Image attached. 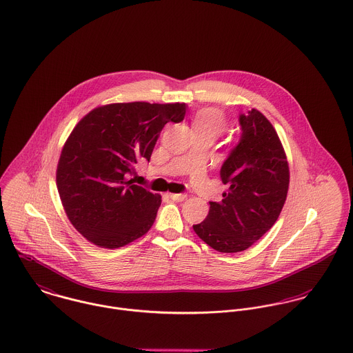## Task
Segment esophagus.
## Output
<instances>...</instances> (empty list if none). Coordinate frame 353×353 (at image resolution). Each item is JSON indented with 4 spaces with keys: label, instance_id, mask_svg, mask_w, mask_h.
Instances as JSON below:
<instances>
[{
    "label": "esophagus",
    "instance_id": "esophagus-1",
    "mask_svg": "<svg viewBox=\"0 0 353 353\" xmlns=\"http://www.w3.org/2000/svg\"><path fill=\"white\" fill-rule=\"evenodd\" d=\"M170 199L172 201H176V202H183L185 198H187V194H169Z\"/></svg>",
    "mask_w": 353,
    "mask_h": 353
}]
</instances>
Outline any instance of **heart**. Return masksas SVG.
<instances>
[{
	"instance_id": "obj_1",
	"label": "heart",
	"mask_w": 353,
	"mask_h": 353,
	"mask_svg": "<svg viewBox=\"0 0 353 353\" xmlns=\"http://www.w3.org/2000/svg\"><path fill=\"white\" fill-rule=\"evenodd\" d=\"M192 125L195 132L199 134H212L218 137L226 127L225 114L214 108H205L195 113L192 119Z\"/></svg>"
}]
</instances>
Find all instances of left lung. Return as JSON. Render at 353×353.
<instances>
[{"label":"left lung","mask_w":353,"mask_h":353,"mask_svg":"<svg viewBox=\"0 0 353 353\" xmlns=\"http://www.w3.org/2000/svg\"><path fill=\"white\" fill-rule=\"evenodd\" d=\"M241 137L221 166L228 185L222 201L210 202L195 233L215 251L240 252L279 219L289 187V166L280 138L256 109L239 116Z\"/></svg>","instance_id":"obj_1"}]
</instances>
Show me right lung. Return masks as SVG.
<instances>
[{"label":"right lung","mask_w":353,"mask_h":353,"mask_svg":"<svg viewBox=\"0 0 353 353\" xmlns=\"http://www.w3.org/2000/svg\"><path fill=\"white\" fill-rule=\"evenodd\" d=\"M185 103H112L84 116L65 141L57 188L72 225L102 248L145 234L161 196L134 184L135 165L150 161L166 123L184 120Z\"/></svg>","instance_id":"1"}]
</instances>
